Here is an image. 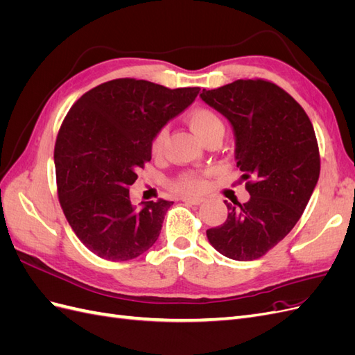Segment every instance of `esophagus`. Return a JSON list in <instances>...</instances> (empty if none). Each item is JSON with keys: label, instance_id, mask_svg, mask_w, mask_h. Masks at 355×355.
<instances>
[{"label": "esophagus", "instance_id": "34e87169", "mask_svg": "<svg viewBox=\"0 0 355 355\" xmlns=\"http://www.w3.org/2000/svg\"><path fill=\"white\" fill-rule=\"evenodd\" d=\"M182 201H185L187 204H192V206H200V204L204 201L201 197H182Z\"/></svg>", "mask_w": 355, "mask_h": 355}]
</instances>
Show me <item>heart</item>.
<instances>
[{"label": "heart", "mask_w": 355, "mask_h": 355, "mask_svg": "<svg viewBox=\"0 0 355 355\" xmlns=\"http://www.w3.org/2000/svg\"><path fill=\"white\" fill-rule=\"evenodd\" d=\"M187 123L189 128L194 132L204 144H209L211 141H222L225 135V124L219 114L214 112L209 108H197L192 110L187 115ZM166 142V128L158 130L151 142V149L154 154H159L163 151V146ZM171 188L182 194H198L204 188H206V180L202 175L196 173V171H185L180 173L173 182H171Z\"/></svg>", "instance_id": "1"}]
</instances>
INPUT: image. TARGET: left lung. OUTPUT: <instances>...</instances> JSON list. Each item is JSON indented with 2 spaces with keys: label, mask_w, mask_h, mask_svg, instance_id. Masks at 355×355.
<instances>
[{
  "label": "left lung",
  "mask_w": 355,
  "mask_h": 355,
  "mask_svg": "<svg viewBox=\"0 0 355 355\" xmlns=\"http://www.w3.org/2000/svg\"><path fill=\"white\" fill-rule=\"evenodd\" d=\"M200 96L231 123L250 194L243 204L225 201L228 218L207 239L230 259H259L293 230L313 196L320 176L314 127L292 96L266 80H237Z\"/></svg>",
  "instance_id": "1"
}]
</instances>
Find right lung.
<instances>
[{
  "label": "right lung",
  "mask_w": 355,
  "mask_h": 355,
  "mask_svg": "<svg viewBox=\"0 0 355 355\" xmlns=\"http://www.w3.org/2000/svg\"><path fill=\"white\" fill-rule=\"evenodd\" d=\"M198 93L118 78L84 93L67 114L55 145L58 196L75 235L102 259L130 261L157 241L173 201L136 209L128 187L151 161L154 135Z\"/></svg>",
  "instance_id": "add662e5"
}]
</instances>
